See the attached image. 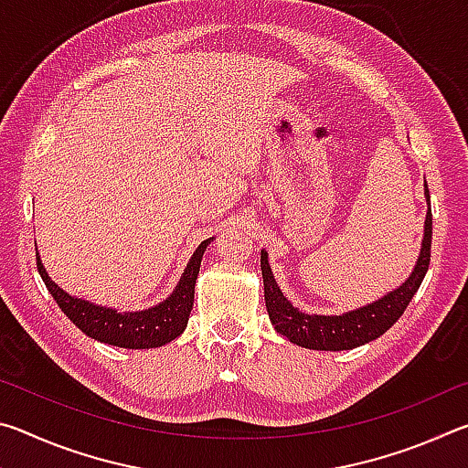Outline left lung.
Returning a JSON list of instances; mask_svg holds the SVG:
<instances>
[{
  "mask_svg": "<svg viewBox=\"0 0 468 468\" xmlns=\"http://www.w3.org/2000/svg\"><path fill=\"white\" fill-rule=\"evenodd\" d=\"M425 197L430 204V189L425 184ZM431 258V208L425 215V233L419 251L417 264L409 279L399 289L379 297L374 303H367L359 310L340 314V315H318L305 314L292 307L291 301L282 295L276 284L268 253L260 251V266H262L264 279V299L271 322L279 335L287 336L291 343L312 348V351H348V348L371 343L382 336L394 322L405 314L409 301L413 299L417 289L421 287Z\"/></svg>",
  "mask_w": 468,
  "mask_h": 468,
  "instance_id": "left-lung-1",
  "label": "left lung"
}]
</instances>
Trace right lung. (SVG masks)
Masks as SVG:
<instances>
[{
    "mask_svg": "<svg viewBox=\"0 0 468 468\" xmlns=\"http://www.w3.org/2000/svg\"><path fill=\"white\" fill-rule=\"evenodd\" d=\"M210 239L202 241L187 262L176 291L154 307L142 312H117L111 307L94 305L90 301L69 295L55 284L45 266L41 256L37 253V268L45 282V287L61 307V312L80 328L86 336L99 343L122 346V348H156L176 340L186 330L189 312L194 307V287L197 272H200L202 256Z\"/></svg>",
    "mask_w": 468,
    "mask_h": 468,
    "instance_id": "1",
    "label": "right lung"
}]
</instances>
